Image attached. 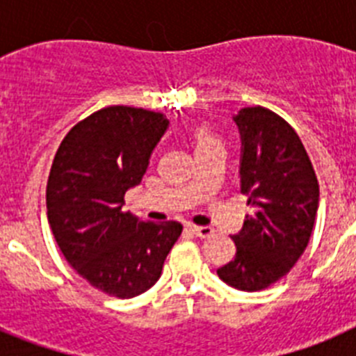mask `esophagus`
I'll use <instances>...</instances> for the list:
<instances>
[{
    "label": "esophagus",
    "instance_id": "34e87169",
    "mask_svg": "<svg viewBox=\"0 0 356 356\" xmlns=\"http://www.w3.org/2000/svg\"><path fill=\"white\" fill-rule=\"evenodd\" d=\"M191 232L200 238H210L213 235V229L210 226H191Z\"/></svg>",
    "mask_w": 356,
    "mask_h": 356
}]
</instances>
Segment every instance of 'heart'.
Segmentation results:
<instances>
[{
    "mask_svg": "<svg viewBox=\"0 0 356 356\" xmlns=\"http://www.w3.org/2000/svg\"><path fill=\"white\" fill-rule=\"evenodd\" d=\"M194 140H196V149L197 147H207L213 146V144H219V139H217L209 127L197 128L196 134H194Z\"/></svg>",
    "mask_w": 356,
    "mask_h": 356,
    "instance_id": "b5f03b06",
    "label": "heart"
}]
</instances>
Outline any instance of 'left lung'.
Instances as JSON below:
<instances>
[{
	"label": "left lung",
	"mask_w": 356,
	"mask_h": 356,
	"mask_svg": "<svg viewBox=\"0 0 356 356\" xmlns=\"http://www.w3.org/2000/svg\"><path fill=\"white\" fill-rule=\"evenodd\" d=\"M242 139L241 191L250 213L219 278L238 291H262L284 278L303 254L319 205V184L294 128L264 106L235 115Z\"/></svg>",
	"instance_id": "8db88e82"
}]
</instances>
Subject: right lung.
Here are the masks:
<instances>
[{
	"mask_svg": "<svg viewBox=\"0 0 356 356\" xmlns=\"http://www.w3.org/2000/svg\"><path fill=\"white\" fill-rule=\"evenodd\" d=\"M168 124L160 112L105 106L69 130L49 171L48 221L62 254L92 287L119 300L156 284L184 229L121 210Z\"/></svg>",
	"mask_w": 356,
	"mask_h": 356,
	"instance_id": "add662e5",
	"label": "right lung"
}]
</instances>
